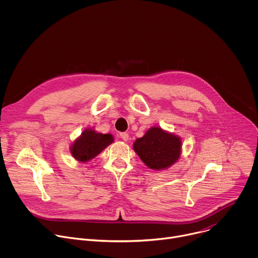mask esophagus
Wrapping results in <instances>:
<instances>
[{
  "mask_svg": "<svg viewBox=\"0 0 258 258\" xmlns=\"http://www.w3.org/2000/svg\"><path fill=\"white\" fill-rule=\"evenodd\" d=\"M120 138H121L124 142H126V141L128 140V134H126V133H120Z\"/></svg>",
  "mask_w": 258,
  "mask_h": 258,
  "instance_id": "34e87169",
  "label": "esophagus"
}]
</instances>
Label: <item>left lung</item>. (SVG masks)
I'll return each instance as SVG.
<instances>
[{
    "instance_id": "1",
    "label": "left lung",
    "mask_w": 258,
    "mask_h": 258,
    "mask_svg": "<svg viewBox=\"0 0 258 258\" xmlns=\"http://www.w3.org/2000/svg\"><path fill=\"white\" fill-rule=\"evenodd\" d=\"M133 148L149 168L162 170L178 160L181 141L178 136L153 126L135 141Z\"/></svg>"
}]
</instances>
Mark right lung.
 I'll list each match as a JSON object with an SVG mask.
<instances>
[{"label": "right lung", "mask_w": 258, "mask_h": 258, "mask_svg": "<svg viewBox=\"0 0 258 258\" xmlns=\"http://www.w3.org/2000/svg\"><path fill=\"white\" fill-rule=\"evenodd\" d=\"M113 141L112 135L101 134L93 128H88L72 143L70 153L78 161L88 162L99 155Z\"/></svg>", "instance_id": "obj_1"}]
</instances>
